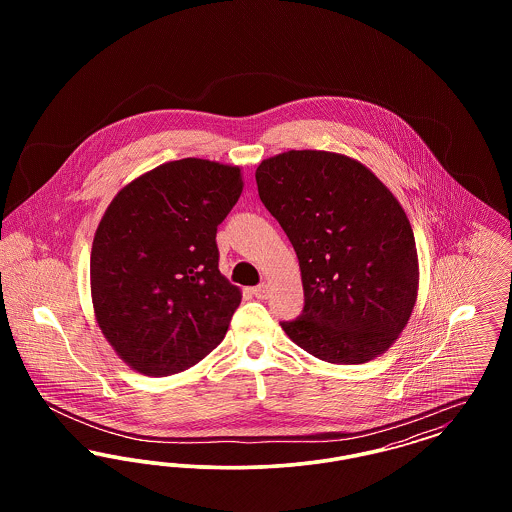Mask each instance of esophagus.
Instances as JSON below:
<instances>
[{
  "mask_svg": "<svg viewBox=\"0 0 512 512\" xmlns=\"http://www.w3.org/2000/svg\"><path fill=\"white\" fill-rule=\"evenodd\" d=\"M268 292H270V288H268L267 282H263V284H259V286L253 288V293H255L257 299H267Z\"/></svg>",
  "mask_w": 512,
  "mask_h": 512,
  "instance_id": "1",
  "label": "esophagus"
}]
</instances>
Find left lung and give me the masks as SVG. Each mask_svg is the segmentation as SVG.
<instances>
[{
  "mask_svg": "<svg viewBox=\"0 0 512 512\" xmlns=\"http://www.w3.org/2000/svg\"><path fill=\"white\" fill-rule=\"evenodd\" d=\"M259 197L299 259L305 305L282 328L334 365H361L390 347L413 313V228L361 163L328 151H286L255 172Z\"/></svg>",
  "mask_w": 512,
  "mask_h": 512,
  "instance_id": "1",
  "label": "left lung"
}]
</instances>
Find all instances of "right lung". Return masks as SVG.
I'll return each mask as SVG.
<instances>
[{
  "label": "right lung",
  "instance_id": "1",
  "mask_svg": "<svg viewBox=\"0 0 512 512\" xmlns=\"http://www.w3.org/2000/svg\"><path fill=\"white\" fill-rule=\"evenodd\" d=\"M242 174L205 159L165 163L122 188L90 257L103 336L146 376H169L219 345L242 295L219 270L217 228Z\"/></svg>",
  "mask_w": 512,
  "mask_h": 512
}]
</instances>
